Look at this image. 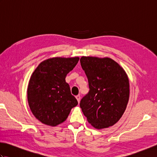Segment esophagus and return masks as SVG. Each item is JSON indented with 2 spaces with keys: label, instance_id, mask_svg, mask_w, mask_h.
<instances>
[{
  "label": "esophagus",
  "instance_id": "obj_1",
  "mask_svg": "<svg viewBox=\"0 0 157 157\" xmlns=\"http://www.w3.org/2000/svg\"><path fill=\"white\" fill-rule=\"evenodd\" d=\"M75 98H76V99H77V100H78V102L79 103V101H80V98H81L80 96H79V95H77V96H75Z\"/></svg>",
  "mask_w": 157,
  "mask_h": 157
}]
</instances>
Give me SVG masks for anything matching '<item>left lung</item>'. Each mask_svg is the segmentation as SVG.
Segmentation results:
<instances>
[{"label": "left lung", "mask_w": 157, "mask_h": 157, "mask_svg": "<svg viewBox=\"0 0 157 157\" xmlns=\"http://www.w3.org/2000/svg\"><path fill=\"white\" fill-rule=\"evenodd\" d=\"M80 63L90 89L79 104L83 113L96 129L113 125L121 117L129 101L128 76L110 58L82 56Z\"/></svg>", "instance_id": "1"}]
</instances>
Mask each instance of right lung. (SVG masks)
I'll use <instances>...</instances> for the list:
<instances>
[{"label": "right lung", "instance_id": "1", "mask_svg": "<svg viewBox=\"0 0 157 157\" xmlns=\"http://www.w3.org/2000/svg\"><path fill=\"white\" fill-rule=\"evenodd\" d=\"M79 57H55L42 61L29 79L28 100L36 119L44 124L56 126L65 121L71 109L78 105L66 82L67 73Z\"/></svg>", "mask_w": 157, "mask_h": 157}]
</instances>
